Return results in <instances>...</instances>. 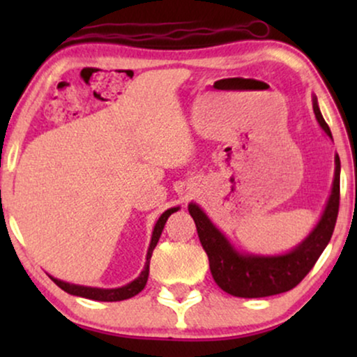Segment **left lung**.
Here are the masks:
<instances>
[{
    "label": "left lung",
    "instance_id": "obj_1",
    "mask_svg": "<svg viewBox=\"0 0 357 357\" xmlns=\"http://www.w3.org/2000/svg\"><path fill=\"white\" fill-rule=\"evenodd\" d=\"M314 112L317 120L325 133L331 136L326 121L321 116L317 100L314 99ZM335 182L331 197L326 204L324 216L317 224L314 232L301 243L296 250L281 257H255L238 255L229 245L226 237L213 226L197 204H190L188 211L192 214L199 242L206 252L209 270L216 284L227 294L236 297H268L281 294L296 287L319 260L321 252L328 245L333 236L336 218L340 209V158H335Z\"/></svg>",
    "mask_w": 357,
    "mask_h": 357
}]
</instances>
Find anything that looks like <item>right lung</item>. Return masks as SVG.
Returning <instances> with one entry per match:
<instances>
[{"label": "right lung", "instance_id": "obj_1", "mask_svg": "<svg viewBox=\"0 0 357 357\" xmlns=\"http://www.w3.org/2000/svg\"><path fill=\"white\" fill-rule=\"evenodd\" d=\"M178 208H170L167 211L162 213V216L159 218V221L155 222L154 231H153V238H151V245L148 250V257H146V265L144 270L141 271V275L136 278L133 282L126 284L123 287H119V289H97V287H84V286H75V284H68V282L58 281L55 278H52V281L55 282L58 287H61L63 291L68 292V294L73 296H79V297H86V299H92V301H102V302H115V301H125L130 299L144 289L146 282H148V276H149V261H151V255H153L154 247L158 245V241L162 234V229L165 226V221L170 214L177 211Z\"/></svg>", "mask_w": 357, "mask_h": 357}]
</instances>
